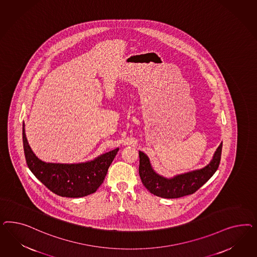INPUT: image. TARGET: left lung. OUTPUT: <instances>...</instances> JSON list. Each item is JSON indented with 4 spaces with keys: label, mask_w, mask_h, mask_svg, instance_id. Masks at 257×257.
<instances>
[{
    "label": "left lung",
    "mask_w": 257,
    "mask_h": 257,
    "mask_svg": "<svg viewBox=\"0 0 257 257\" xmlns=\"http://www.w3.org/2000/svg\"><path fill=\"white\" fill-rule=\"evenodd\" d=\"M222 142L219 144L209 164L200 170L177 174L171 178L164 177L154 171L148 156L140 153V179L152 194L166 199H175L193 194L217 171L220 162Z\"/></svg>",
    "instance_id": "obj_1"
}]
</instances>
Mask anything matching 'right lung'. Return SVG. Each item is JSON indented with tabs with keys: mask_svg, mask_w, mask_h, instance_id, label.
Listing matches in <instances>:
<instances>
[{
	"mask_svg": "<svg viewBox=\"0 0 257 257\" xmlns=\"http://www.w3.org/2000/svg\"><path fill=\"white\" fill-rule=\"evenodd\" d=\"M23 141L26 163L33 174L52 192L68 198H81L96 192L119 150L115 149L83 163H47L40 160L29 146L24 122Z\"/></svg>",
	"mask_w": 257,
	"mask_h": 257,
	"instance_id": "obj_1",
	"label": "right lung"
}]
</instances>
